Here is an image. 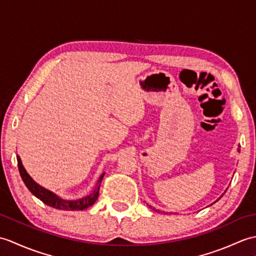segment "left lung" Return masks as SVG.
Returning <instances> with one entry per match:
<instances>
[{
    "label": "left lung",
    "mask_w": 256,
    "mask_h": 256,
    "mask_svg": "<svg viewBox=\"0 0 256 256\" xmlns=\"http://www.w3.org/2000/svg\"><path fill=\"white\" fill-rule=\"evenodd\" d=\"M238 153H240V146H238ZM150 206V208H152V206ZM153 210H155V209H153ZM155 211H157V210H155Z\"/></svg>",
    "instance_id": "obj_1"
}]
</instances>
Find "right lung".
<instances>
[{
    "mask_svg": "<svg viewBox=\"0 0 256 256\" xmlns=\"http://www.w3.org/2000/svg\"><path fill=\"white\" fill-rule=\"evenodd\" d=\"M16 157H18V166L20 175L22 179H23L25 186L28 188L30 192L34 194L36 198L42 200L45 204L59 210H72V211L84 210L86 208H89L90 206L94 204L96 202V200L98 199L100 184L103 179V176H104V172L101 174V176L99 177V179H98L94 190H92L88 196H86V197L80 198L78 200H64V199H62L60 197H58L56 194L50 192L48 189L42 187L40 184H38L37 182L32 180V178L28 175V174H27L23 164H22L20 156L18 155Z\"/></svg>",
    "mask_w": 256,
    "mask_h": 256,
    "instance_id": "obj_1",
    "label": "right lung"
}]
</instances>
